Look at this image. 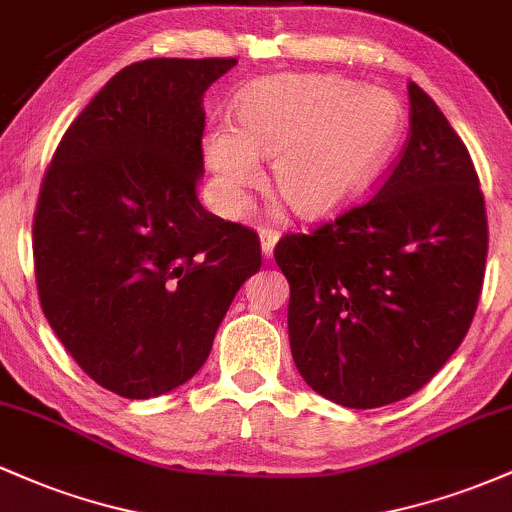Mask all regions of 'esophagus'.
I'll return each mask as SVG.
<instances>
[{
  "mask_svg": "<svg viewBox=\"0 0 512 512\" xmlns=\"http://www.w3.org/2000/svg\"><path fill=\"white\" fill-rule=\"evenodd\" d=\"M276 240H279V233H276L274 228H260V243L264 257H272Z\"/></svg>",
  "mask_w": 512,
  "mask_h": 512,
  "instance_id": "34e87169",
  "label": "esophagus"
}]
</instances>
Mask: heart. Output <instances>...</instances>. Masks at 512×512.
Masks as SVG:
<instances>
[{
  "label": "heart",
  "mask_w": 512,
  "mask_h": 512,
  "mask_svg": "<svg viewBox=\"0 0 512 512\" xmlns=\"http://www.w3.org/2000/svg\"><path fill=\"white\" fill-rule=\"evenodd\" d=\"M402 110L383 88L330 74L255 81L236 101V125L211 122L202 154L216 202L238 214L260 182L257 156L272 158V187L296 214L330 216L385 166Z\"/></svg>",
  "instance_id": "obj_1"
}]
</instances>
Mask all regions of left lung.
Wrapping results in <instances>:
<instances>
[{
    "instance_id": "left-lung-1",
    "label": "left lung",
    "mask_w": 512,
    "mask_h": 512,
    "mask_svg": "<svg viewBox=\"0 0 512 512\" xmlns=\"http://www.w3.org/2000/svg\"><path fill=\"white\" fill-rule=\"evenodd\" d=\"M409 105L407 144L373 199L274 248L298 373L349 409L421 390L462 344L484 284L489 226L467 146L414 81Z\"/></svg>"
}]
</instances>
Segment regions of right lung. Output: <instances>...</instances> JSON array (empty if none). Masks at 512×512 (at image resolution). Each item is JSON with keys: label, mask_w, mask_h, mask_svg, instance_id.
<instances>
[{"label": "right lung", "mask_w": 512, "mask_h": 512, "mask_svg": "<svg viewBox=\"0 0 512 512\" xmlns=\"http://www.w3.org/2000/svg\"><path fill=\"white\" fill-rule=\"evenodd\" d=\"M238 60L134 62L57 144L33 216L40 305L64 349L105 390L149 399L187 383L260 238L209 214L204 91Z\"/></svg>", "instance_id": "obj_1"}]
</instances>
